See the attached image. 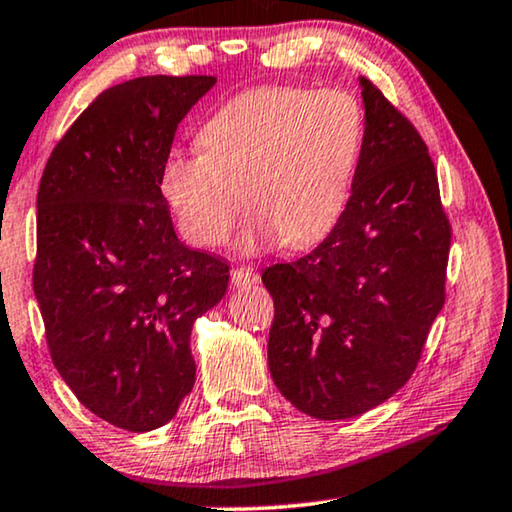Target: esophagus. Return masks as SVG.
<instances>
[{
  "instance_id": "34e87169",
  "label": "esophagus",
  "mask_w": 512,
  "mask_h": 512,
  "mask_svg": "<svg viewBox=\"0 0 512 512\" xmlns=\"http://www.w3.org/2000/svg\"><path fill=\"white\" fill-rule=\"evenodd\" d=\"M259 283V273L250 266H234L232 269V285L234 287H250Z\"/></svg>"
}]
</instances>
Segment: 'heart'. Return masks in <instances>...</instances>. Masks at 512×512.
<instances>
[{
  "label": "heart",
  "mask_w": 512,
  "mask_h": 512,
  "mask_svg": "<svg viewBox=\"0 0 512 512\" xmlns=\"http://www.w3.org/2000/svg\"><path fill=\"white\" fill-rule=\"evenodd\" d=\"M199 146L171 153L160 174L183 239L220 246L246 204L243 250H299L325 239L348 206L364 113L345 90L257 88L220 106L199 129Z\"/></svg>",
  "instance_id": "obj_1"
}]
</instances>
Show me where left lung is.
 <instances>
[{
	"label": "left lung",
	"instance_id": "obj_1",
	"mask_svg": "<svg viewBox=\"0 0 512 512\" xmlns=\"http://www.w3.org/2000/svg\"><path fill=\"white\" fill-rule=\"evenodd\" d=\"M359 83L364 150L341 220L313 253L262 273L276 308L271 378L318 420L399 392L445 304L452 227L427 143L369 78Z\"/></svg>",
	"mask_w": 512,
	"mask_h": 512
}]
</instances>
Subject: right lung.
Masks as SVG:
<instances>
[{"label":"right lung","mask_w":512,"mask_h":512,"mask_svg":"<svg viewBox=\"0 0 512 512\" xmlns=\"http://www.w3.org/2000/svg\"><path fill=\"white\" fill-rule=\"evenodd\" d=\"M215 76L104 90L50 153L37 194V294L48 352L113 427L167 424L194 385L190 331L225 297V259L183 246L160 192L178 122Z\"/></svg>","instance_id":"1"}]
</instances>
